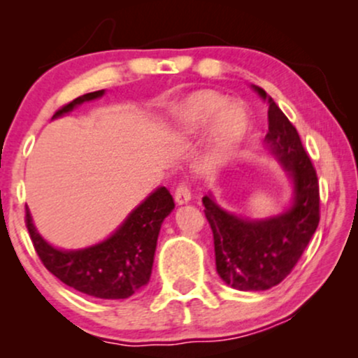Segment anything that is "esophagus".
I'll return each instance as SVG.
<instances>
[{"instance_id":"esophagus-1","label":"esophagus","mask_w":358,"mask_h":358,"mask_svg":"<svg viewBox=\"0 0 358 358\" xmlns=\"http://www.w3.org/2000/svg\"><path fill=\"white\" fill-rule=\"evenodd\" d=\"M192 199V193H190V188L187 187V185H178L175 190V202L178 205H185L190 202Z\"/></svg>"}]
</instances>
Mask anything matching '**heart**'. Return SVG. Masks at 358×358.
I'll use <instances>...</instances> for the list:
<instances>
[{
	"label": "heart",
	"mask_w": 358,
	"mask_h": 358,
	"mask_svg": "<svg viewBox=\"0 0 358 358\" xmlns=\"http://www.w3.org/2000/svg\"><path fill=\"white\" fill-rule=\"evenodd\" d=\"M176 133L195 136L208 127L207 166L224 165L244 141L249 129L248 110L239 102H227L212 90H196L180 101L175 114Z\"/></svg>",
	"instance_id": "obj_1"
}]
</instances>
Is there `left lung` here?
<instances>
[{
  "label": "left lung",
  "mask_w": 358,
  "mask_h": 358,
  "mask_svg": "<svg viewBox=\"0 0 358 358\" xmlns=\"http://www.w3.org/2000/svg\"><path fill=\"white\" fill-rule=\"evenodd\" d=\"M252 89L269 106L264 145L291 180L293 199L278 215L248 219L224 210L212 193L203 196L217 273L239 291H264L279 285L296 266L320 222L318 178L296 127L264 89Z\"/></svg>",
  "instance_id": "1"
}]
</instances>
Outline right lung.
<instances>
[{"instance_id":"obj_1","label":"right lung","mask_w":358,"mask_h":358,"mask_svg":"<svg viewBox=\"0 0 358 358\" xmlns=\"http://www.w3.org/2000/svg\"><path fill=\"white\" fill-rule=\"evenodd\" d=\"M106 90L84 94L57 110L52 119L69 114L84 102L99 99ZM175 208L165 187L156 188L134 208L108 239L84 249L65 250L40 236L27 208V227L43 266L62 282L101 299H124L148 285L163 220Z\"/></svg>"}]
</instances>
